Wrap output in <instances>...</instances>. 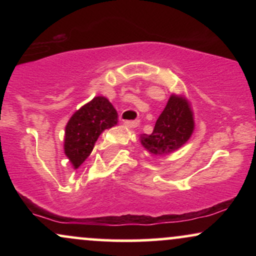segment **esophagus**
<instances>
[{
  "mask_svg": "<svg viewBox=\"0 0 256 256\" xmlns=\"http://www.w3.org/2000/svg\"><path fill=\"white\" fill-rule=\"evenodd\" d=\"M124 125L128 126V128H137L138 125H140V120H125L124 122Z\"/></svg>",
  "mask_w": 256,
  "mask_h": 256,
  "instance_id": "34e87169",
  "label": "esophagus"
}]
</instances>
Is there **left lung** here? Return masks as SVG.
Wrapping results in <instances>:
<instances>
[{"instance_id": "8db88e82", "label": "left lung", "mask_w": 256, "mask_h": 256, "mask_svg": "<svg viewBox=\"0 0 256 256\" xmlns=\"http://www.w3.org/2000/svg\"><path fill=\"white\" fill-rule=\"evenodd\" d=\"M195 122L190 104L184 96L171 95L150 134L140 136V144L146 152L166 156L178 150L192 137Z\"/></svg>"}]
</instances>
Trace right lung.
Wrapping results in <instances>:
<instances>
[{"label":"right lung","instance_id":"obj_1","mask_svg":"<svg viewBox=\"0 0 256 256\" xmlns=\"http://www.w3.org/2000/svg\"><path fill=\"white\" fill-rule=\"evenodd\" d=\"M118 124V113L104 96L94 98L71 116L64 130V149L74 168L92 152L100 134Z\"/></svg>","mask_w":256,"mask_h":256}]
</instances>
